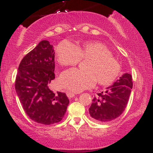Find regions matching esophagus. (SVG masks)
Segmentation results:
<instances>
[{
    "label": "esophagus",
    "mask_w": 153,
    "mask_h": 153,
    "mask_svg": "<svg viewBox=\"0 0 153 153\" xmlns=\"http://www.w3.org/2000/svg\"><path fill=\"white\" fill-rule=\"evenodd\" d=\"M67 94V96H68V98H73L75 96V94H73V93L72 92H70V91H68V92L66 93Z\"/></svg>",
    "instance_id": "esophagus-1"
}]
</instances>
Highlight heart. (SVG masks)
<instances>
[{
	"instance_id": "heart-1",
	"label": "heart",
	"mask_w": 153,
	"mask_h": 153,
	"mask_svg": "<svg viewBox=\"0 0 153 153\" xmlns=\"http://www.w3.org/2000/svg\"><path fill=\"white\" fill-rule=\"evenodd\" d=\"M57 62L63 66H74L81 61L88 60L85 67L86 71L78 69L67 70L61 74L59 83L65 88L80 92L96 85H108L118 77L120 65L111 55L106 45L99 42H86L75 46L64 40L56 49Z\"/></svg>"
}]
</instances>
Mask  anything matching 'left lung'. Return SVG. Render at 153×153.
Returning <instances> with one entry per match:
<instances>
[{"instance_id": "obj_1", "label": "left lung", "mask_w": 153, "mask_h": 153, "mask_svg": "<svg viewBox=\"0 0 153 153\" xmlns=\"http://www.w3.org/2000/svg\"><path fill=\"white\" fill-rule=\"evenodd\" d=\"M132 86L131 74L124 73L105 92L98 94L94 98L89 108L91 117L101 122L117 118L127 107Z\"/></svg>"}]
</instances>
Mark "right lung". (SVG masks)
<instances>
[{
	"label": "right lung",
	"mask_w": 153,
	"mask_h": 153,
	"mask_svg": "<svg viewBox=\"0 0 153 153\" xmlns=\"http://www.w3.org/2000/svg\"><path fill=\"white\" fill-rule=\"evenodd\" d=\"M46 40L40 42L21 61L15 88L23 108L35 122L50 125L60 122L69 104L65 93L50 90L54 75V52Z\"/></svg>",
	"instance_id": "1"
}]
</instances>
